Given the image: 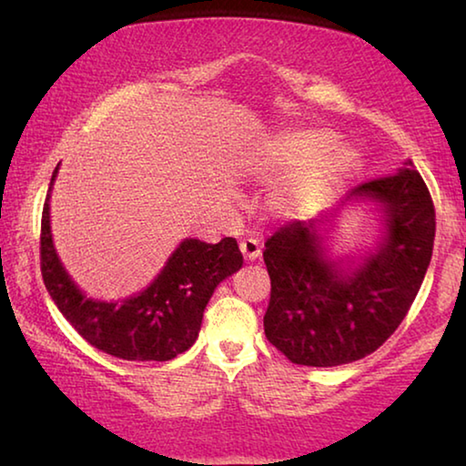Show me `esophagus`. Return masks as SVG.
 I'll return each instance as SVG.
<instances>
[{
    "label": "esophagus",
    "mask_w": 466,
    "mask_h": 466,
    "mask_svg": "<svg viewBox=\"0 0 466 466\" xmlns=\"http://www.w3.org/2000/svg\"><path fill=\"white\" fill-rule=\"evenodd\" d=\"M239 249H241V254H244V258L246 260H256L260 256V244H258V239H252V238H248V239H244L239 244Z\"/></svg>",
    "instance_id": "34e87169"
}]
</instances>
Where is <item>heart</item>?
I'll return each instance as SVG.
<instances>
[{
  "label": "heart",
  "instance_id": "1",
  "mask_svg": "<svg viewBox=\"0 0 466 466\" xmlns=\"http://www.w3.org/2000/svg\"><path fill=\"white\" fill-rule=\"evenodd\" d=\"M363 166L353 145H336V134L323 127H299L268 138L249 157V170L262 180L283 174L268 193L271 212L283 218H309L328 206Z\"/></svg>",
  "mask_w": 466,
  "mask_h": 466
}]
</instances>
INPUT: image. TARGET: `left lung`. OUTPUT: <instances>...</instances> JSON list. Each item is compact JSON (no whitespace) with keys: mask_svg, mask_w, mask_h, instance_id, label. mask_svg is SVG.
<instances>
[{"mask_svg":"<svg viewBox=\"0 0 466 466\" xmlns=\"http://www.w3.org/2000/svg\"><path fill=\"white\" fill-rule=\"evenodd\" d=\"M370 205L380 238L368 253L334 257L329 239L342 209ZM435 239L429 188L410 159L370 180L321 217L283 225L267 239L271 300L265 334L299 366L334 368L374 353L410 311Z\"/></svg>","mask_w":466,"mask_h":466,"instance_id":"1","label":"left lung"}]
</instances>
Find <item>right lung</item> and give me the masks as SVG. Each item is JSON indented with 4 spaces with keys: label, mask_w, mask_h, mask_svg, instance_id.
I'll list each match as a JSON object with an SVG mask.
<instances>
[{
    "label": "right lung",
    "mask_w": 466,
    "mask_h": 466,
    "mask_svg": "<svg viewBox=\"0 0 466 466\" xmlns=\"http://www.w3.org/2000/svg\"><path fill=\"white\" fill-rule=\"evenodd\" d=\"M52 172L42 214V275L54 305L84 339L103 353L127 361H167L198 340L204 309L222 279L244 265L238 241L218 244L187 238L149 286L117 300L90 299L58 258L50 227Z\"/></svg>",
    "instance_id": "add662e5"
}]
</instances>
